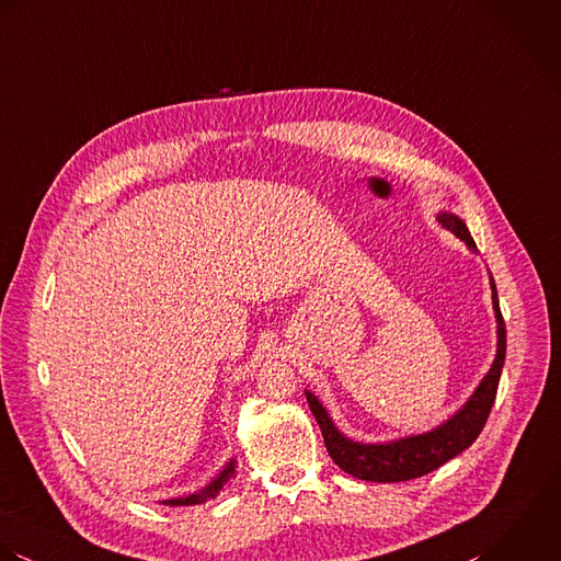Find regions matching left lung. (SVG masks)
Wrapping results in <instances>:
<instances>
[{
  "label": "left lung",
  "instance_id": "obj_1",
  "mask_svg": "<svg viewBox=\"0 0 561 561\" xmlns=\"http://www.w3.org/2000/svg\"><path fill=\"white\" fill-rule=\"evenodd\" d=\"M436 219L453 236H457L461 242H466V247L472 253H477V244H474L468 227L457 215L443 210L436 215ZM490 290H492V310H494V319H496L494 362H492L490 370L485 373V377L474 388V392L466 399V403L453 416H448L447 421L436 425L434 430L414 434V436L394 438L388 443H357L337 430L334 419L330 416L325 405L319 401V397L314 392L306 390L310 410L323 432L325 447L344 472H348L357 479L377 481V483L408 481V479H416V477H423V474L440 468L443 463H447L448 459H453L455 455H459L461 450H466L477 440V436L481 434V430L490 416V410H492V403L496 397V388H499V379H501V370L505 364V323L501 317L499 295H496L492 275H490Z\"/></svg>",
  "mask_w": 561,
  "mask_h": 561
}]
</instances>
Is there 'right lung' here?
I'll list each match as a JSON object with an SVG mask.
<instances>
[{
  "instance_id": "obj_1",
  "label": "right lung",
  "mask_w": 561,
  "mask_h": 561,
  "mask_svg": "<svg viewBox=\"0 0 561 561\" xmlns=\"http://www.w3.org/2000/svg\"><path fill=\"white\" fill-rule=\"evenodd\" d=\"M233 470H236V459H229L227 463H225L224 468L219 470V474L210 481V483H206L202 490H197V492H193V494H184V496H173V499H162L160 503L162 505H167V507H186V505H202V503H206V501H210V499H215L219 492H221V488H224L225 483L231 479V474H233Z\"/></svg>"
}]
</instances>
